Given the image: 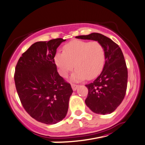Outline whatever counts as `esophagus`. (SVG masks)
I'll use <instances>...</instances> for the list:
<instances>
[{
	"label": "esophagus",
	"instance_id": "1",
	"mask_svg": "<svg viewBox=\"0 0 145 145\" xmlns=\"http://www.w3.org/2000/svg\"><path fill=\"white\" fill-rule=\"evenodd\" d=\"M71 88H72L73 90H76L78 88V87L79 86V85L75 84H71Z\"/></svg>",
	"mask_w": 145,
	"mask_h": 145
}]
</instances>
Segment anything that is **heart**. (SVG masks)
<instances>
[{
  "label": "heart",
  "instance_id": "b5f03b06",
  "mask_svg": "<svg viewBox=\"0 0 145 145\" xmlns=\"http://www.w3.org/2000/svg\"><path fill=\"white\" fill-rule=\"evenodd\" d=\"M105 56V48L99 42L76 40L65 44L63 53H56L55 61L62 77H67L76 68L72 80L77 81L97 77L103 69Z\"/></svg>",
  "mask_w": 145,
  "mask_h": 145
}]
</instances>
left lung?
Here are the masks:
<instances>
[{"label": "left lung", "mask_w": 145, "mask_h": 145, "mask_svg": "<svg viewBox=\"0 0 145 145\" xmlns=\"http://www.w3.org/2000/svg\"><path fill=\"white\" fill-rule=\"evenodd\" d=\"M76 38L98 41L105 50V63L101 74L93 82L86 84L88 93L86 105L98 114H109L124 99L128 83V69L123 53L112 40L99 33Z\"/></svg>", "instance_id": "obj_1"}]
</instances>
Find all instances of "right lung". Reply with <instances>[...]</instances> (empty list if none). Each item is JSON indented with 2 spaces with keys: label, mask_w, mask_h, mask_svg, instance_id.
Masks as SVG:
<instances>
[{
  "label": "right lung",
  "mask_w": 145,
  "mask_h": 145,
  "mask_svg": "<svg viewBox=\"0 0 145 145\" xmlns=\"http://www.w3.org/2000/svg\"><path fill=\"white\" fill-rule=\"evenodd\" d=\"M63 38L37 42L24 52L15 67L14 80L23 107L39 122L54 124L66 116L70 84L57 72L54 57Z\"/></svg>",
  "instance_id": "add662e5"
}]
</instances>
